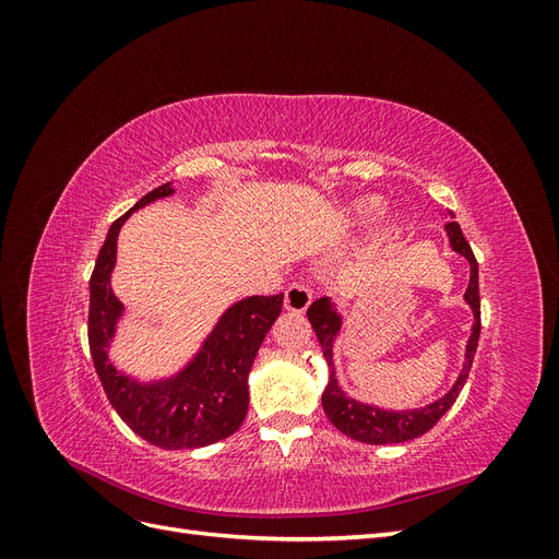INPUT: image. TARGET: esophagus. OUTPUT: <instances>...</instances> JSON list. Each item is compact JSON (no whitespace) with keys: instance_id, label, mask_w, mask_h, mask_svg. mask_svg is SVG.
Segmentation results:
<instances>
[{"instance_id":"34e87169","label":"esophagus","mask_w":559,"mask_h":559,"mask_svg":"<svg viewBox=\"0 0 559 559\" xmlns=\"http://www.w3.org/2000/svg\"><path fill=\"white\" fill-rule=\"evenodd\" d=\"M312 302V292L306 282H292L284 292V308L289 312H306Z\"/></svg>"}]
</instances>
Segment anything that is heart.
<instances>
[{
  "mask_svg": "<svg viewBox=\"0 0 559 559\" xmlns=\"http://www.w3.org/2000/svg\"><path fill=\"white\" fill-rule=\"evenodd\" d=\"M376 210H378V200H364V202H359V205H354L352 212L359 218V222H364V218H368Z\"/></svg>",
  "mask_w": 559,
  "mask_h": 559,
  "instance_id": "obj_1",
  "label": "heart"
}]
</instances>
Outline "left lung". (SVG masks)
<instances>
[{
  "label": "left lung",
  "mask_w": 559,
  "mask_h": 559,
  "mask_svg": "<svg viewBox=\"0 0 559 559\" xmlns=\"http://www.w3.org/2000/svg\"><path fill=\"white\" fill-rule=\"evenodd\" d=\"M445 230L450 235V245L454 251H460L462 257L468 259L471 263V282L466 289V300L468 306L473 308V314H476V324H473V333L468 337V347H466V364H464V373L460 376V380L454 382V386L450 392L438 399L436 403L427 405L421 411H411V413H386V411H378L370 408V405L357 403L347 399L341 386L335 382V376L331 370L329 384L324 389V396H321V405H324V413L331 419V425L335 429H341L345 436L354 438V441L361 443H370V445H386V443H405L413 441V438L427 433L429 429L436 427V421L441 419L450 408L452 403L460 396L462 386L468 378V370L473 364V357H476L478 349V337H480V292H478V261L473 257L471 245L466 242L464 233L456 222H448ZM308 319L317 333V341L321 345V352L331 364V352H333V337L341 329V317H337L331 310V300L329 298H319L314 300L312 306L308 308Z\"/></svg>",
  "instance_id": "left-lung-1"
}]
</instances>
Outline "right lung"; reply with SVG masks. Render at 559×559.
I'll use <instances>...</instances> for the list:
<instances>
[{"mask_svg":"<svg viewBox=\"0 0 559 559\" xmlns=\"http://www.w3.org/2000/svg\"><path fill=\"white\" fill-rule=\"evenodd\" d=\"M170 193V183L158 186L111 224L91 275L88 345L105 394L126 425L151 445L191 450L212 445L240 429L249 408L247 376L265 333L282 312L284 294L251 296L233 306L193 366L170 382L140 384L118 373L105 352L116 317L123 310L109 286L118 230L134 210Z\"/></svg>","mask_w":559,"mask_h":559,"instance_id":"obj_1","label":"right lung"}]
</instances>
